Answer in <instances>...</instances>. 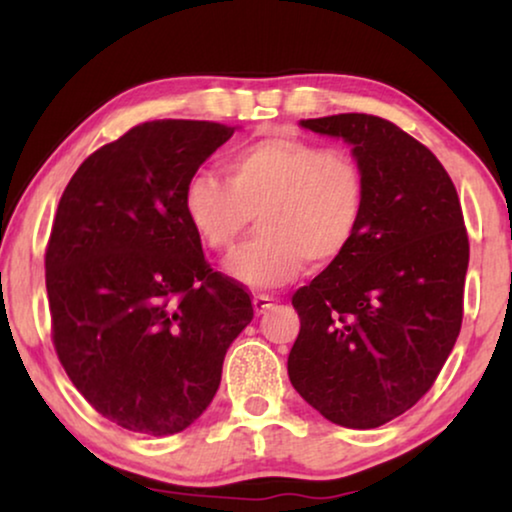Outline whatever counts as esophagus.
Returning <instances> with one entry per match:
<instances>
[{
	"label": "esophagus",
	"instance_id": "34e87169",
	"mask_svg": "<svg viewBox=\"0 0 512 512\" xmlns=\"http://www.w3.org/2000/svg\"><path fill=\"white\" fill-rule=\"evenodd\" d=\"M275 307V298L268 296V293H256L254 296V310L256 314H265L268 310Z\"/></svg>",
	"mask_w": 512,
	"mask_h": 512
}]
</instances>
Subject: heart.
Returning a JSON list of instances; mask_svg holds the SVG:
<instances>
[{"label": "heart", "instance_id": "b5f03b06", "mask_svg": "<svg viewBox=\"0 0 512 512\" xmlns=\"http://www.w3.org/2000/svg\"><path fill=\"white\" fill-rule=\"evenodd\" d=\"M223 177L195 172L184 186V212L214 254L228 256L256 214L258 233L230 275L254 289L293 279L305 258L331 265L352 247L368 212V174L345 149L272 135L223 160Z\"/></svg>", "mask_w": 512, "mask_h": 512}]
</instances>
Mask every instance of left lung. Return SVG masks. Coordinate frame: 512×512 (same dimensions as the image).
I'll return each mask as SVG.
<instances>
[{
	"label": "left lung",
	"instance_id": "1",
	"mask_svg": "<svg viewBox=\"0 0 512 512\" xmlns=\"http://www.w3.org/2000/svg\"><path fill=\"white\" fill-rule=\"evenodd\" d=\"M303 128L342 137L368 174L352 247L293 293V389L328 422L375 429L433 387L464 319L468 233L450 174L387 118L338 114Z\"/></svg>",
	"mask_w": 512,
	"mask_h": 512
}]
</instances>
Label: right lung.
<instances>
[{
	"label": "right lung",
	"mask_w": 512,
	"mask_h": 512,
	"mask_svg": "<svg viewBox=\"0 0 512 512\" xmlns=\"http://www.w3.org/2000/svg\"><path fill=\"white\" fill-rule=\"evenodd\" d=\"M214 121H149L83 160L46 244L55 354L118 426L170 436L219 389L230 342L254 319L249 291L212 270L184 186L233 137Z\"/></svg>",
	"instance_id": "obj_1"
}]
</instances>
